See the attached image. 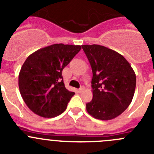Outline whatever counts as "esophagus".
Wrapping results in <instances>:
<instances>
[{"label": "esophagus", "instance_id": "esophagus-1", "mask_svg": "<svg viewBox=\"0 0 154 154\" xmlns=\"http://www.w3.org/2000/svg\"><path fill=\"white\" fill-rule=\"evenodd\" d=\"M84 90H85V87H84V86H82L81 88H80V89H79V92H82V91H84Z\"/></svg>", "mask_w": 154, "mask_h": 154}]
</instances>
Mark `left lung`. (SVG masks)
I'll use <instances>...</instances> for the list:
<instances>
[{"label":"left lung","mask_w":154,"mask_h":154,"mask_svg":"<svg viewBox=\"0 0 154 154\" xmlns=\"http://www.w3.org/2000/svg\"><path fill=\"white\" fill-rule=\"evenodd\" d=\"M92 71V99L88 113L109 120L123 113L131 103L136 89V74L119 53L99 45H82Z\"/></svg>","instance_id":"1"}]
</instances>
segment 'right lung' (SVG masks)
Listing matches in <instances>:
<instances>
[{"instance_id":"add662e5","label":"right lung","mask_w":154,"mask_h":154,"mask_svg":"<svg viewBox=\"0 0 154 154\" xmlns=\"http://www.w3.org/2000/svg\"><path fill=\"white\" fill-rule=\"evenodd\" d=\"M81 45L55 44L27 58L18 75L20 93L37 115L55 117L66 109L75 92L65 86L62 70L81 50Z\"/></svg>"}]
</instances>
